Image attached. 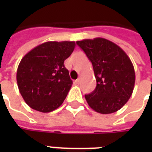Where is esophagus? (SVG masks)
Instances as JSON below:
<instances>
[{"instance_id": "esophagus-1", "label": "esophagus", "mask_w": 152, "mask_h": 152, "mask_svg": "<svg viewBox=\"0 0 152 152\" xmlns=\"http://www.w3.org/2000/svg\"><path fill=\"white\" fill-rule=\"evenodd\" d=\"M80 78L77 79L76 80H75V83H77V84H79V83H80Z\"/></svg>"}]
</instances>
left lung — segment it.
<instances>
[{
    "instance_id": "1",
    "label": "left lung",
    "mask_w": 152,
    "mask_h": 152,
    "mask_svg": "<svg viewBox=\"0 0 152 152\" xmlns=\"http://www.w3.org/2000/svg\"><path fill=\"white\" fill-rule=\"evenodd\" d=\"M76 44L92 63L97 85L85 95L88 105L102 114L119 110L129 99L135 84L134 67L118 45L102 38L83 39Z\"/></svg>"
}]
</instances>
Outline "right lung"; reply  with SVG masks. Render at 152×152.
Listing matches in <instances>:
<instances>
[{
	"mask_svg": "<svg viewBox=\"0 0 152 152\" xmlns=\"http://www.w3.org/2000/svg\"><path fill=\"white\" fill-rule=\"evenodd\" d=\"M75 46V42H46L23 57L16 80L23 99L31 108L49 113L63 103L72 84L64 61Z\"/></svg>",
	"mask_w": 152,
	"mask_h": 152,
	"instance_id": "add662e5",
	"label": "right lung"
}]
</instances>
